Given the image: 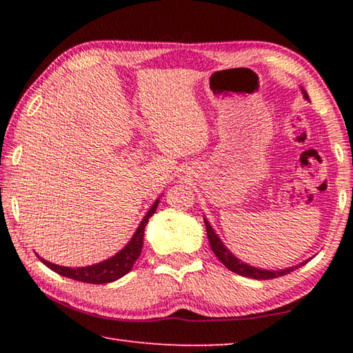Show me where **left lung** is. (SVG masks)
I'll use <instances>...</instances> for the list:
<instances>
[{
	"instance_id": "1",
	"label": "left lung",
	"mask_w": 353,
	"mask_h": 353,
	"mask_svg": "<svg viewBox=\"0 0 353 353\" xmlns=\"http://www.w3.org/2000/svg\"><path fill=\"white\" fill-rule=\"evenodd\" d=\"M303 97L308 98V94L303 92ZM205 223V229H207V235H208V243H210V248L214 252V255L218 256L219 261L223 263V265L227 268V270L234 271L236 274H240V276L244 277H250V279H256V280H270V279H277V277H282L286 276V274L292 272L294 270H297L299 266L305 265V263H301L299 266H292L288 268V270H282V271H265V270H256L254 266H249L246 263H243L236 259V256L232 255L229 252V249L224 248V244L221 243V240L218 238V235L214 234L212 225L207 223V219H204Z\"/></svg>"
}]
</instances>
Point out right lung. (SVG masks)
<instances>
[{"instance_id":"1","label":"right lung","mask_w":353,"mask_h":353,"mask_svg":"<svg viewBox=\"0 0 353 353\" xmlns=\"http://www.w3.org/2000/svg\"><path fill=\"white\" fill-rule=\"evenodd\" d=\"M159 205V201H155L152 207L149 208V212L146 213V216L143 218V221L137 229L135 235L132 236V240L129 241V244L124 249H121V252H118L115 256L105 260L103 263H98V265H92L87 268H67V266H59L54 265V263L45 261L43 259H39L43 261V265H46L50 270H52L57 274H61L63 277L77 280V282H83V283H93V285H103V283H110L115 282L119 277L126 276V274L132 270L135 260L139 259L141 254V248H143V234H145V227L148 224V219L152 216L155 213V208Z\"/></svg>"}]
</instances>
